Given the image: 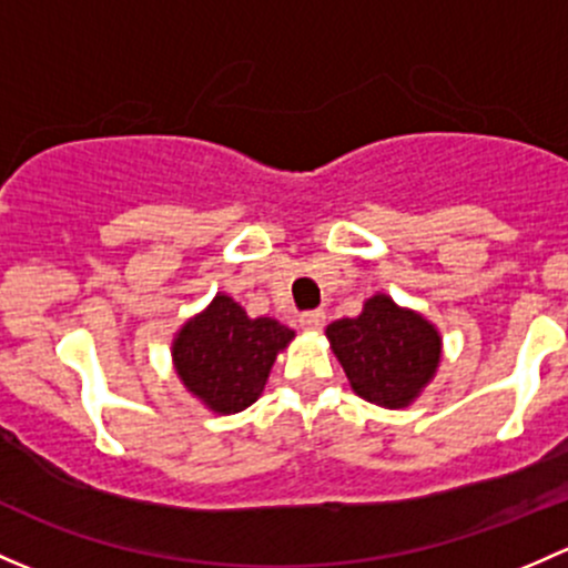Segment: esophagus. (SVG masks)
Wrapping results in <instances>:
<instances>
[{"mask_svg": "<svg viewBox=\"0 0 568 568\" xmlns=\"http://www.w3.org/2000/svg\"><path fill=\"white\" fill-rule=\"evenodd\" d=\"M324 321H326L324 310H313V313H302L300 315V326H302V329H307V332H318L321 326H324Z\"/></svg>", "mask_w": 568, "mask_h": 568, "instance_id": "esophagus-1", "label": "esophagus"}]
</instances>
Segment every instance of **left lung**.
<instances>
[{"mask_svg": "<svg viewBox=\"0 0 568 568\" xmlns=\"http://www.w3.org/2000/svg\"><path fill=\"white\" fill-rule=\"evenodd\" d=\"M332 354L351 389L381 408H408L435 378L444 354L438 326L392 296L375 294L354 318L326 326Z\"/></svg>", "mask_w": 568, "mask_h": 568, "instance_id": "obj_1", "label": "left lung"}]
</instances>
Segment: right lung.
Here are the masks:
<instances>
[{
    "label": "right lung",
    "mask_w": 568,
    "mask_h": 568,
    "mask_svg": "<svg viewBox=\"0 0 568 568\" xmlns=\"http://www.w3.org/2000/svg\"><path fill=\"white\" fill-rule=\"evenodd\" d=\"M296 334L280 321L250 318L220 291L201 313L184 321L171 343V362L182 386L212 414L250 408L264 394L280 351Z\"/></svg>",
    "instance_id": "right-lung-1"
}]
</instances>
